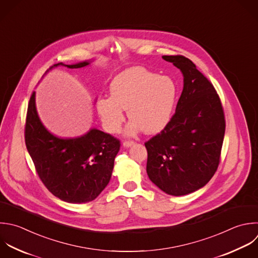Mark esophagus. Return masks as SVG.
Wrapping results in <instances>:
<instances>
[{
  "label": "esophagus",
  "instance_id": "34e87169",
  "mask_svg": "<svg viewBox=\"0 0 258 258\" xmlns=\"http://www.w3.org/2000/svg\"><path fill=\"white\" fill-rule=\"evenodd\" d=\"M134 144V141H124L123 142V146L124 147H130V146H132Z\"/></svg>",
  "mask_w": 258,
  "mask_h": 258
}]
</instances>
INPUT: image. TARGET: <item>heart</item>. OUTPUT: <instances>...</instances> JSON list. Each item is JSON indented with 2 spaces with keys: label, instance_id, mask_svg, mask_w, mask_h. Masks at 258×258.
Returning <instances> with one entry per match:
<instances>
[{
  "label": "heart",
  "instance_id": "heart-1",
  "mask_svg": "<svg viewBox=\"0 0 258 258\" xmlns=\"http://www.w3.org/2000/svg\"><path fill=\"white\" fill-rule=\"evenodd\" d=\"M111 97L98 99L96 107L107 131L117 133L128 109L131 119L126 133L134 135L141 130L155 134L169 123L176 100L175 83L144 68L134 67L116 76L110 84Z\"/></svg>",
  "mask_w": 258,
  "mask_h": 258
}]
</instances>
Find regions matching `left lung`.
Returning a JSON list of instances; mask_svg holds the SVG:
<instances>
[{
    "label": "left lung",
    "mask_w": 258,
    "mask_h": 258,
    "mask_svg": "<svg viewBox=\"0 0 258 258\" xmlns=\"http://www.w3.org/2000/svg\"><path fill=\"white\" fill-rule=\"evenodd\" d=\"M183 76V89L167 126L147 142L150 180L171 196L206 185L215 174L225 134V116L212 83L182 55H164Z\"/></svg>",
    "instance_id": "8db88e82"
}]
</instances>
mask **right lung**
<instances>
[{
	"mask_svg": "<svg viewBox=\"0 0 258 258\" xmlns=\"http://www.w3.org/2000/svg\"><path fill=\"white\" fill-rule=\"evenodd\" d=\"M90 63L59 62L46 73L59 66L81 69ZM25 143L41 181L52 195L71 204L88 203L101 194L110 181L121 145L119 139L96 128L76 138L53 135L39 119L35 92L28 104Z\"/></svg>",
	"mask_w": 258,
	"mask_h": 258,
	"instance_id": "add662e5",
	"label": "right lung"
}]
</instances>
